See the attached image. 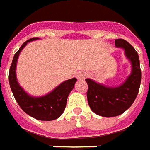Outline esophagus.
Returning <instances> with one entry per match:
<instances>
[{
    "instance_id": "obj_1",
    "label": "esophagus",
    "mask_w": 150,
    "mask_h": 150,
    "mask_svg": "<svg viewBox=\"0 0 150 150\" xmlns=\"http://www.w3.org/2000/svg\"><path fill=\"white\" fill-rule=\"evenodd\" d=\"M86 72H84V71L79 72L78 75H77V77H78L79 79H80V80H83L84 79L86 78Z\"/></svg>"
}]
</instances>
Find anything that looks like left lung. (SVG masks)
<instances>
[{
	"mask_svg": "<svg viewBox=\"0 0 150 150\" xmlns=\"http://www.w3.org/2000/svg\"><path fill=\"white\" fill-rule=\"evenodd\" d=\"M116 47L125 49L126 57L131 61L132 72L126 82L117 87H107L86 79L87 101L91 109L103 117L122 115L134 103L140 88L142 71L138 54L131 44L123 39L115 40Z\"/></svg>",
	"mask_w": 150,
	"mask_h": 150,
	"instance_id": "obj_1",
	"label": "left lung"
}]
</instances>
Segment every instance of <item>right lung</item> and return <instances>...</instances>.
<instances>
[{"label":"right lung","instance_id":"obj_1","mask_svg":"<svg viewBox=\"0 0 150 150\" xmlns=\"http://www.w3.org/2000/svg\"><path fill=\"white\" fill-rule=\"evenodd\" d=\"M38 37H33L22 44L17 52L14 55L8 74V80L11 90L15 99L27 115L41 121L55 120L64 113L66 107L67 99L70 92L74 88L76 78L71 79L59 85L55 90L42 97L30 96L20 86L16 81V65L19 54L30 41L35 40Z\"/></svg>","mask_w":150,"mask_h":150}]
</instances>
